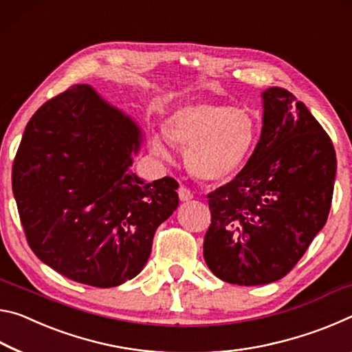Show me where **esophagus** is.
Returning a JSON list of instances; mask_svg holds the SVG:
<instances>
[{"label": "esophagus", "instance_id": "esophagus-1", "mask_svg": "<svg viewBox=\"0 0 352 352\" xmlns=\"http://www.w3.org/2000/svg\"><path fill=\"white\" fill-rule=\"evenodd\" d=\"M177 193H179V199L181 201H190V199L193 198V193L190 192L187 187H184V186L179 187V190H177Z\"/></svg>", "mask_w": 352, "mask_h": 352}]
</instances>
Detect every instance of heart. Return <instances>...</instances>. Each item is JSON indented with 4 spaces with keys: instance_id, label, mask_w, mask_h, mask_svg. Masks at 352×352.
<instances>
[{
    "instance_id": "heart-1",
    "label": "heart",
    "mask_w": 352,
    "mask_h": 352,
    "mask_svg": "<svg viewBox=\"0 0 352 352\" xmlns=\"http://www.w3.org/2000/svg\"><path fill=\"white\" fill-rule=\"evenodd\" d=\"M261 120L246 107L218 102L187 104L166 117L164 134L173 145L186 149L188 171L203 182H226L245 168L257 145ZM155 154L168 157V148L154 135Z\"/></svg>"
}]
</instances>
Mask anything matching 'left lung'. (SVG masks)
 Here are the masks:
<instances>
[{
  "mask_svg": "<svg viewBox=\"0 0 352 352\" xmlns=\"http://www.w3.org/2000/svg\"><path fill=\"white\" fill-rule=\"evenodd\" d=\"M261 140L232 181L207 195L204 261L229 284L263 285L295 267L331 210L337 157L329 135L289 90L262 91Z\"/></svg>",
  "mask_w": 352,
  "mask_h": 352,
  "instance_id": "left-lung-1",
  "label": "left lung"
}]
</instances>
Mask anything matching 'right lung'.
Wrapping results in <instances>:
<instances>
[{"mask_svg": "<svg viewBox=\"0 0 352 352\" xmlns=\"http://www.w3.org/2000/svg\"><path fill=\"white\" fill-rule=\"evenodd\" d=\"M143 134L87 84L32 115L16 151L12 188L26 240L65 278L109 289L142 272L155 229L177 209L173 177L132 173Z\"/></svg>", "mask_w": 352, "mask_h": 352, "instance_id": "right-lung-1", "label": "right lung"}]
</instances>
